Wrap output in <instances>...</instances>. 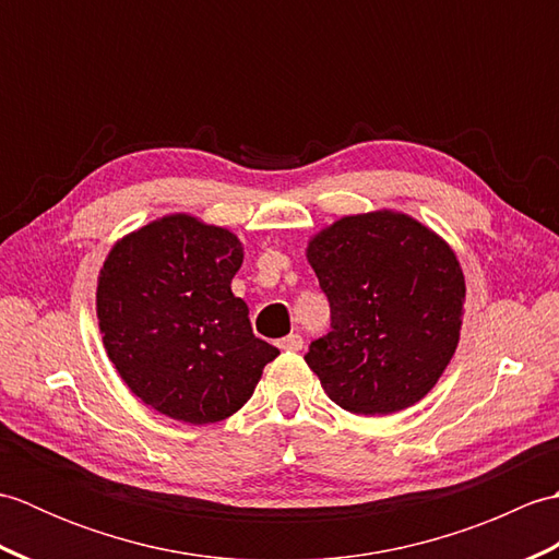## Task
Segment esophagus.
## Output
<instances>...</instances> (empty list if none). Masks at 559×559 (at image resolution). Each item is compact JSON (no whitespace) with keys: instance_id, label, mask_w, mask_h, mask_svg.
I'll use <instances>...</instances> for the list:
<instances>
[{"instance_id":"obj_1","label":"esophagus","mask_w":559,"mask_h":559,"mask_svg":"<svg viewBox=\"0 0 559 559\" xmlns=\"http://www.w3.org/2000/svg\"><path fill=\"white\" fill-rule=\"evenodd\" d=\"M302 336L300 334H288L286 338H281L278 341V348L281 350H290V353H298V350H302Z\"/></svg>"}]
</instances>
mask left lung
Listing matches in <instances>:
<instances>
[{
	"instance_id": "8db88e82",
	"label": "left lung",
	"mask_w": 559,
	"mask_h": 559,
	"mask_svg": "<svg viewBox=\"0 0 559 559\" xmlns=\"http://www.w3.org/2000/svg\"><path fill=\"white\" fill-rule=\"evenodd\" d=\"M331 331L305 362L329 399L389 415L427 396L454 358L466 281L442 237L401 211L343 216L307 245Z\"/></svg>"
}]
</instances>
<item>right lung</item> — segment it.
<instances>
[{"label":"right lung","instance_id":"obj_1","mask_svg":"<svg viewBox=\"0 0 559 559\" xmlns=\"http://www.w3.org/2000/svg\"><path fill=\"white\" fill-rule=\"evenodd\" d=\"M237 235L170 213L117 240L98 276L103 346L132 394L173 420L206 425L240 411L278 355L252 334L230 290Z\"/></svg>","mask_w":559,"mask_h":559}]
</instances>
